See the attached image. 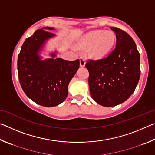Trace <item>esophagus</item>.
<instances>
[{"label":"esophagus","mask_w":155,"mask_h":155,"mask_svg":"<svg viewBox=\"0 0 155 155\" xmlns=\"http://www.w3.org/2000/svg\"><path fill=\"white\" fill-rule=\"evenodd\" d=\"M80 65L81 67H84L85 65V60L83 57H80Z\"/></svg>","instance_id":"obj_1"}]
</instances>
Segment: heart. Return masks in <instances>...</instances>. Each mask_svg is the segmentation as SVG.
<instances>
[{
  "mask_svg": "<svg viewBox=\"0 0 155 155\" xmlns=\"http://www.w3.org/2000/svg\"><path fill=\"white\" fill-rule=\"evenodd\" d=\"M116 41L115 34L111 31L96 30L86 34L83 37L79 46L90 49V56L94 59H100L107 55Z\"/></svg>",
  "mask_w": 155,
  "mask_h": 155,
  "instance_id": "1",
  "label": "heart"
}]
</instances>
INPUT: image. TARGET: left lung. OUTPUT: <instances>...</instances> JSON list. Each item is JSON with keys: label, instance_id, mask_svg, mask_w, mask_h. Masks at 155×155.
<instances>
[{"label": "left lung", "instance_id": "obj_1", "mask_svg": "<svg viewBox=\"0 0 155 155\" xmlns=\"http://www.w3.org/2000/svg\"><path fill=\"white\" fill-rule=\"evenodd\" d=\"M116 36V46L105 58L88 59L90 94L97 103L114 107L134 92L140 77V56L136 44L124 31L111 27Z\"/></svg>", "mask_w": 155, "mask_h": 155}]
</instances>
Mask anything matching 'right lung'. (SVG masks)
Instances as JSON below:
<instances>
[{"label": "right lung", "instance_id": "obj_1", "mask_svg": "<svg viewBox=\"0 0 155 155\" xmlns=\"http://www.w3.org/2000/svg\"><path fill=\"white\" fill-rule=\"evenodd\" d=\"M44 29L54 28L37 30L23 43L18 57V72L26 95L40 105L51 107L66 98L68 84L79 68L80 62L79 59L67 61L61 58L41 60L38 52L45 41L54 35Z\"/></svg>", "mask_w": 155, "mask_h": 155}]
</instances>
